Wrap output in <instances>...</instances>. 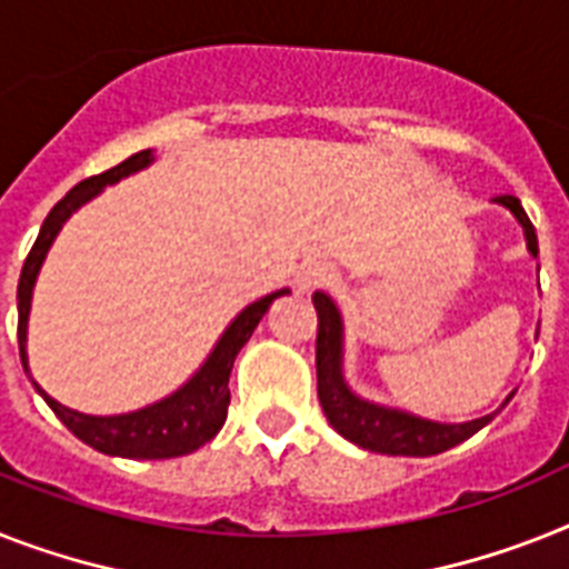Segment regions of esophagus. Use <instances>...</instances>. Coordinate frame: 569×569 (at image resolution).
<instances>
[{
  "label": "esophagus",
  "instance_id": "34e87169",
  "mask_svg": "<svg viewBox=\"0 0 569 569\" xmlns=\"http://www.w3.org/2000/svg\"><path fill=\"white\" fill-rule=\"evenodd\" d=\"M336 280V271L327 266V262H309L303 266L298 274V286L300 289H318V286H327Z\"/></svg>",
  "mask_w": 569,
  "mask_h": 569
}]
</instances>
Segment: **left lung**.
<instances>
[{
	"label": "left lung",
	"mask_w": 569,
	"mask_h": 569,
	"mask_svg": "<svg viewBox=\"0 0 569 569\" xmlns=\"http://www.w3.org/2000/svg\"><path fill=\"white\" fill-rule=\"evenodd\" d=\"M500 204L509 207L523 224L529 251L538 257V237L535 224L526 216L520 198L497 196ZM318 309V341H316V368H318V400L325 409L332 429L365 450L386 452V456H438L450 447L468 441L473 432L491 423L493 415H485L468 423H436V420L415 418V415L382 409L368 400H359L341 380V318L339 309L325 292H316ZM515 397V395H511ZM509 397V400H511ZM506 400V403H509Z\"/></svg>",
	"instance_id": "left-lung-1"
}]
</instances>
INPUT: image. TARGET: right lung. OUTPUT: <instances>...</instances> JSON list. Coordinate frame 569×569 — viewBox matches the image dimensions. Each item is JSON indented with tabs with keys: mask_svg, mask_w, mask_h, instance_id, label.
<instances>
[{
	"mask_svg": "<svg viewBox=\"0 0 569 569\" xmlns=\"http://www.w3.org/2000/svg\"><path fill=\"white\" fill-rule=\"evenodd\" d=\"M151 163V149L137 151L119 166L108 169V172L92 174V178L81 180L78 187H72L67 196L60 198L52 212L46 216L40 237L31 244L26 266H22L20 286H17V309H20V321H17V339H20V359L22 368L29 371V357H26V327H29V309H31V289H34L37 271L43 266L46 251L52 239L58 237L60 224L78 210V207L90 201L101 187L117 183L124 174L137 172L142 166ZM289 289H280L274 295H266L262 300L244 307L237 316V321L224 330L216 350L204 362V368L183 386L174 391L172 397H166L160 403L146 406L140 412L128 415H110V418H96V415H81L76 409L60 406L58 400L46 395L43 389H37L43 395V400L52 406V412L63 420V427L76 438H81L92 450L108 452V456H124V459H174V456H187V452L204 447L207 441L216 438L224 418H228L230 406V368L237 359L239 350L244 348V341L251 339V332L257 330L260 318L266 316V309L271 307V300L286 295Z\"/></svg>",
	"mask_w": 569,
	"mask_h": 569,
	"instance_id": "right-lung-1",
	"label": "right lung"
}]
</instances>
